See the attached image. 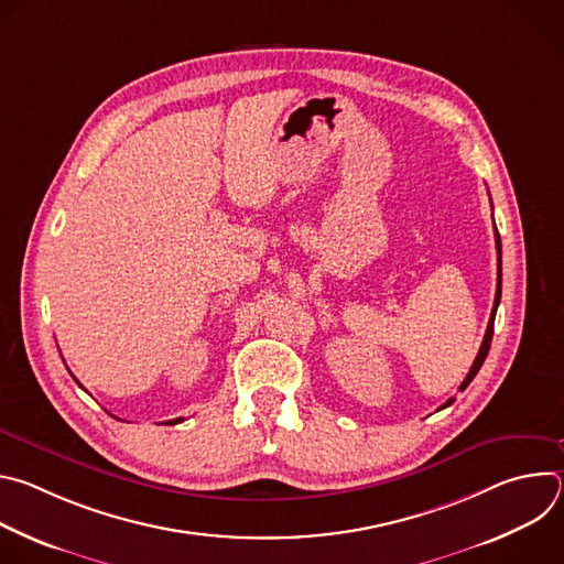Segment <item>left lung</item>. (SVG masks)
I'll return each mask as SVG.
<instances>
[{"instance_id":"obj_1","label":"left lung","mask_w":564,"mask_h":564,"mask_svg":"<svg viewBox=\"0 0 564 564\" xmlns=\"http://www.w3.org/2000/svg\"><path fill=\"white\" fill-rule=\"evenodd\" d=\"M496 225V223H494ZM496 250H498V290H496V301H494V310H491V318H489V326H487V335H485V341H481V346H479V352H477V357H475V361H473V366H470V370H468V375H466V379L462 381V386H459V390H464L470 381H473V377L479 372V368H481V364H485V359H487V355H489V348H491V339H494V324H496V312H498V305H500V296H502V243H500V234H498V227H496ZM453 397L446 401V404H442L440 406V411L442 409H446V406H451L453 404Z\"/></svg>"}]
</instances>
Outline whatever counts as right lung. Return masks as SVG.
Wrapping results in <instances>:
<instances>
[{
	"label": "right lung",
	"mask_w": 564,
	"mask_h": 564,
	"mask_svg": "<svg viewBox=\"0 0 564 564\" xmlns=\"http://www.w3.org/2000/svg\"><path fill=\"white\" fill-rule=\"evenodd\" d=\"M178 422H183V417H178V420H170V422H165V424H170V426H174V424H178Z\"/></svg>",
	"instance_id": "add662e5"
}]
</instances>
